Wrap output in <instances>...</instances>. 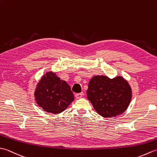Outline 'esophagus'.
Listing matches in <instances>:
<instances>
[{
  "label": "esophagus",
  "mask_w": 157,
  "mask_h": 157,
  "mask_svg": "<svg viewBox=\"0 0 157 157\" xmlns=\"http://www.w3.org/2000/svg\"><path fill=\"white\" fill-rule=\"evenodd\" d=\"M82 96H83V92L77 93V94H75V96L77 98H80L82 97Z\"/></svg>",
  "instance_id": "34e87169"
}]
</instances>
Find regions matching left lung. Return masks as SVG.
<instances>
[{"instance_id": "8db88e82", "label": "left lung", "mask_w": 157, "mask_h": 157, "mask_svg": "<svg viewBox=\"0 0 157 157\" xmlns=\"http://www.w3.org/2000/svg\"><path fill=\"white\" fill-rule=\"evenodd\" d=\"M87 96L100 115L111 117L122 114L128 107L132 99V89L121 76L110 79L98 75L90 81Z\"/></svg>"}]
</instances>
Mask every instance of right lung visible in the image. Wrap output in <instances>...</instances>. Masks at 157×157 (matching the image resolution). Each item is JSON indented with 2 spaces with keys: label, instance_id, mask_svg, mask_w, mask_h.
<instances>
[{
  "label": "right lung",
  "instance_id": "right-lung-1",
  "mask_svg": "<svg viewBox=\"0 0 157 157\" xmlns=\"http://www.w3.org/2000/svg\"><path fill=\"white\" fill-rule=\"evenodd\" d=\"M34 96L40 107L53 114L65 111L74 100L69 84L51 71L43 75L38 82Z\"/></svg>",
  "mask_w": 157,
  "mask_h": 157
}]
</instances>
